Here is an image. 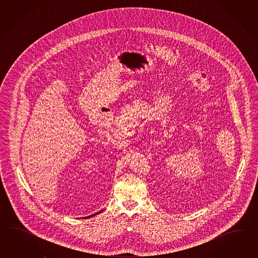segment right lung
Returning <instances> with one entry per match:
<instances>
[{"instance_id":"right-lung-1","label":"right lung","mask_w":258,"mask_h":258,"mask_svg":"<svg viewBox=\"0 0 258 258\" xmlns=\"http://www.w3.org/2000/svg\"><path fill=\"white\" fill-rule=\"evenodd\" d=\"M102 211H103V210H101V211H99V212H98V213H95V214L91 215V216H88V217H86V218H87V219H88V218H91V217H93V216H95V215H98V214H99V213H101V212H102Z\"/></svg>"}]
</instances>
